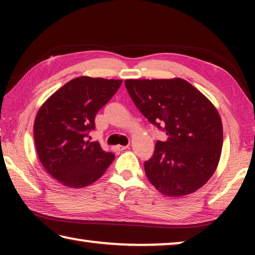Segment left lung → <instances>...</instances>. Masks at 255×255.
Instances as JSON below:
<instances>
[{"instance_id":"obj_1","label":"left lung","mask_w":255,"mask_h":255,"mask_svg":"<svg viewBox=\"0 0 255 255\" xmlns=\"http://www.w3.org/2000/svg\"><path fill=\"white\" fill-rule=\"evenodd\" d=\"M119 80L81 76L56 91L38 111L33 136L46 171L70 188H83L99 180L114 162L90 136L98 111L120 88Z\"/></svg>"}]
</instances>
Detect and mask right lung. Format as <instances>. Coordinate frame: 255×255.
Listing matches in <instances>:
<instances>
[{
  "label": "right lung",
  "instance_id": "1",
  "mask_svg": "<svg viewBox=\"0 0 255 255\" xmlns=\"http://www.w3.org/2000/svg\"><path fill=\"white\" fill-rule=\"evenodd\" d=\"M126 89L148 122L165 133L144 163L149 182L169 197L197 191L222 154L223 125L216 108L182 79L129 80Z\"/></svg>",
  "mask_w": 255,
  "mask_h": 255
}]
</instances>
